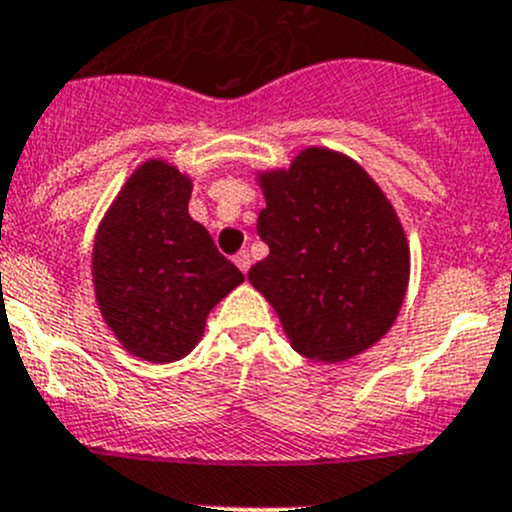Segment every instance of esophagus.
Listing matches in <instances>:
<instances>
[{"instance_id":"obj_1","label":"esophagus","mask_w":512,"mask_h":512,"mask_svg":"<svg viewBox=\"0 0 512 512\" xmlns=\"http://www.w3.org/2000/svg\"><path fill=\"white\" fill-rule=\"evenodd\" d=\"M232 260H235V265L240 267L242 272H247V270H250V265H252V260H250V252H247V250H240V252H237L235 257H232Z\"/></svg>"}]
</instances>
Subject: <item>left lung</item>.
Instances as JSON below:
<instances>
[{
	"instance_id": "8db88e82",
	"label": "left lung",
	"mask_w": 512,
	"mask_h": 512,
	"mask_svg": "<svg viewBox=\"0 0 512 512\" xmlns=\"http://www.w3.org/2000/svg\"><path fill=\"white\" fill-rule=\"evenodd\" d=\"M255 175L265 195L257 235L270 255L247 280L294 352L334 364L374 347L394 327L411 275L391 200L354 158L324 146Z\"/></svg>"
}]
</instances>
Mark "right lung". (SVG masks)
Instances as JSON below:
<instances>
[{"label":"right lung","mask_w":512,"mask_h":512,"mask_svg":"<svg viewBox=\"0 0 512 512\" xmlns=\"http://www.w3.org/2000/svg\"><path fill=\"white\" fill-rule=\"evenodd\" d=\"M193 178L148 158L126 178L94 235L98 312L123 349L151 364L188 356L205 319L245 275L188 215Z\"/></svg>","instance_id":"add662e5"}]
</instances>
